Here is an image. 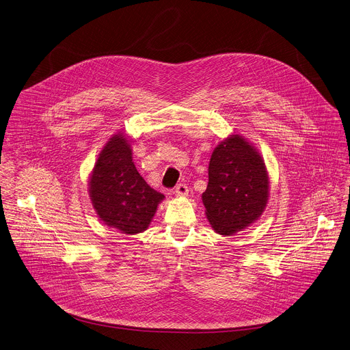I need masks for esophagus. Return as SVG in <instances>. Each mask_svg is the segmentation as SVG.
Wrapping results in <instances>:
<instances>
[{"label": "esophagus", "mask_w": 350, "mask_h": 350, "mask_svg": "<svg viewBox=\"0 0 350 350\" xmlns=\"http://www.w3.org/2000/svg\"><path fill=\"white\" fill-rule=\"evenodd\" d=\"M175 193H176V196H179V197H186V196L189 194V187H187L185 183H179V185L176 186V189H175Z\"/></svg>", "instance_id": "obj_1"}]
</instances>
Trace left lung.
<instances>
[{
    "label": "left lung",
    "mask_w": 350,
    "mask_h": 350,
    "mask_svg": "<svg viewBox=\"0 0 350 350\" xmlns=\"http://www.w3.org/2000/svg\"><path fill=\"white\" fill-rule=\"evenodd\" d=\"M208 176L202 202L217 234L232 235L261 216L268 201V174L260 153L241 135L215 148Z\"/></svg>",
    "instance_id": "1"
}]
</instances>
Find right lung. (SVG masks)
Segmentation results:
<instances>
[{"label":"right lung","mask_w":350,"mask_h":350,"mask_svg":"<svg viewBox=\"0 0 350 350\" xmlns=\"http://www.w3.org/2000/svg\"><path fill=\"white\" fill-rule=\"evenodd\" d=\"M92 204L98 217L124 234L145 231L164 194L152 189L137 171L124 134L104 146L89 182Z\"/></svg>","instance_id":"obj_1"}]
</instances>
